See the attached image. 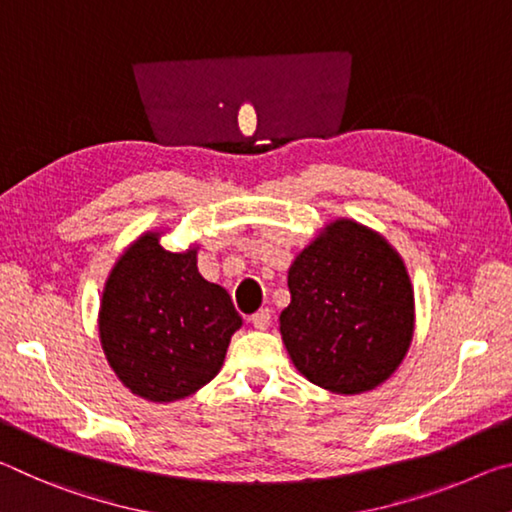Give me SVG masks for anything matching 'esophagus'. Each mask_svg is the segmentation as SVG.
I'll list each match as a JSON object with an SVG mask.
<instances>
[{
	"instance_id": "esophagus-1",
	"label": "esophagus",
	"mask_w": 512,
	"mask_h": 512,
	"mask_svg": "<svg viewBox=\"0 0 512 512\" xmlns=\"http://www.w3.org/2000/svg\"><path fill=\"white\" fill-rule=\"evenodd\" d=\"M249 322H251V326H254V329H267V326H270V322H272V313H270V308H261V311H256L254 315L249 317Z\"/></svg>"
}]
</instances>
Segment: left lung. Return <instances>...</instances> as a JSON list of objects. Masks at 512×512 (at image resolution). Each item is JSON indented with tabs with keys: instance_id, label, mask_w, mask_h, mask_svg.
Listing matches in <instances>:
<instances>
[{
	"instance_id": "8db88e82",
	"label": "left lung",
	"mask_w": 512,
	"mask_h": 512,
	"mask_svg": "<svg viewBox=\"0 0 512 512\" xmlns=\"http://www.w3.org/2000/svg\"><path fill=\"white\" fill-rule=\"evenodd\" d=\"M283 345L308 381L358 395L397 370L413 340L415 299L399 254L363 224L335 220L295 258Z\"/></svg>"
}]
</instances>
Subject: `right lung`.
<instances>
[{
    "label": "right lung",
    "instance_id": "1",
    "mask_svg": "<svg viewBox=\"0 0 512 512\" xmlns=\"http://www.w3.org/2000/svg\"><path fill=\"white\" fill-rule=\"evenodd\" d=\"M242 317L222 286L197 272V249L172 254L145 233L108 276L99 338L108 365L149 401H177L220 372Z\"/></svg>",
    "mask_w": 512,
    "mask_h": 512
}]
</instances>
